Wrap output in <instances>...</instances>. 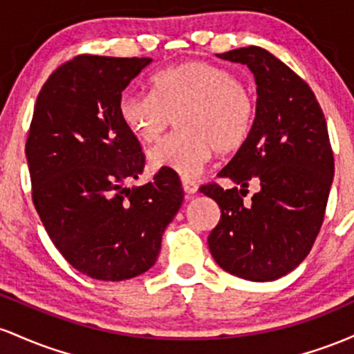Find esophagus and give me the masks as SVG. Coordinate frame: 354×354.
I'll use <instances>...</instances> for the list:
<instances>
[{
	"mask_svg": "<svg viewBox=\"0 0 354 354\" xmlns=\"http://www.w3.org/2000/svg\"><path fill=\"white\" fill-rule=\"evenodd\" d=\"M182 189H184V192L187 194V196H192V194L197 192L198 185L196 180H190V178H182Z\"/></svg>",
	"mask_w": 354,
	"mask_h": 354,
	"instance_id": "esophagus-1",
	"label": "esophagus"
}]
</instances>
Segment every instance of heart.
<instances>
[{
	"label": "heart",
	"instance_id": "obj_1",
	"mask_svg": "<svg viewBox=\"0 0 354 354\" xmlns=\"http://www.w3.org/2000/svg\"><path fill=\"white\" fill-rule=\"evenodd\" d=\"M118 115L144 144L158 138L178 115L182 130L167 135L147 153L150 169L196 177L214 150H239L252 132L256 100L229 70L207 62H185L152 77V93L125 91Z\"/></svg>",
	"mask_w": 354,
	"mask_h": 354
}]
</instances>
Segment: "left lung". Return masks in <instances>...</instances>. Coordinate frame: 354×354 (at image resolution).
Wrapping results in <instances>:
<instances>
[{"label":"left lung","mask_w":354,"mask_h":354,"mask_svg":"<svg viewBox=\"0 0 354 354\" xmlns=\"http://www.w3.org/2000/svg\"><path fill=\"white\" fill-rule=\"evenodd\" d=\"M217 57L248 65L257 102L251 135L217 174L241 190L201 187L221 207L207 244L214 261L234 276L256 283L279 279L303 263L323 224L335 174L326 118L308 83L264 48ZM251 180L260 190L244 203Z\"/></svg>","instance_id":"obj_1"}]
</instances>
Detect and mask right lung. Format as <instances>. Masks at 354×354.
Masks as SVG:
<instances>
[{
  "label": "right lung",
  "mask_w": 354,
  "mask_h": 354,
  "mask_svg": "<svg viewBox=\"0 0 354 354\" xmlns=\"http://www.w3.org/2000/svg\"><path fill=\"white\" fill-rule=\"evenodd\" d=\"M152 58L78 55L38 93L26 140L33 204L51 242L77 271L124 281L149 271L184 190L170 174L130 189L144 172L118 100Z\"/></svg>",
  "instance_id": "1"
}]
</instances>
